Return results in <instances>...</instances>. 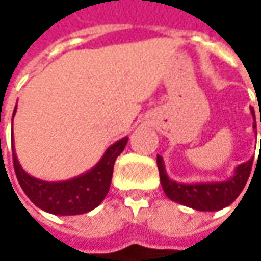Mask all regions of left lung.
Instances as JSON below:
<instances>
[{
    "instance_id": "obj_1",
    "label": "left lung",
    "mask_w": 261,
    "mask_h": 261,
    "mask_svg": "<svg viewBox=\"0 0 261 261\" xmlns=\"http://www.w3.org/2000/svg\"><path fill=\"white\" fill-rule=\"evenodd\" d=\"M250 112L254 119L253 130L256 132L257 136L254 109L250 107ZM253 160H254V156H251L246 163L237 166L234 173L224 181H200V183H180V181L171 180L167 174L164 160L161 155H156V166H158V171H160V181L163 186V190L170 200L196 209V211L215 212V211H221V209L231 205L243 192L247 180L250 177V173H251Z\"/></svg>"
}]
</instances>
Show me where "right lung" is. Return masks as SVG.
<instances>
[{
  "instance_id": "1",
  "label": "right lung",
  "mask_w": 261,
  "mask_h": 261,
  "mask_svg": "<svg viewBox=\"0 0 261 261\" xmlns=\"http://www.w3.org/2000/svg\"><path fill=\"white\" fill-rule=\"evenodd\" d=\"M15 110L17 106L13 117ZM11 144L15 175L27 197L45 212L59 216H71L87 214L105 200L112 183L116 158L125 149L127 136L109 146L93 168L64 181H46L27 174L15 154L14 139Z\"/></svg>"
}]
</instances>
